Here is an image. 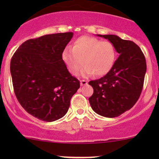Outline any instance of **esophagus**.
I'll return each instance as SVG.
<instances>
[{"label":"esophagus","instance_id":"34e87169","mask_svg":"<svg viewBox=\"0 0 159 159\" xmlns=\"http://www.w3.org/2000/svg\"><path fill=\"white\" fill-rule=\"evenodd\" d=\"M88 84L87 81H85V80H81V86H84L87 85Z\"/></svg>","mask_w":159,"mask_h":159}]
</instances>
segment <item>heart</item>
<instances>
[{
  "label": "heart",
  "instance_id": "b5f03b06",
  "mask_svg": "<svg viewBox=\"0 0 159 159\" xmlns=\"http://www.w3.org/2000/svg\"><path fill=\"white\" fill-rule=\"evenodd\" d=\"M116 49L109 41H102L91 36H81L75 41L72 48H66L62 53V59L69 72L76 75L82 70L83 76L100 77L110 72L116 60Z\"/></svg>",
  "mask_w": 159,
  "mask_h": 159
}]
</instances>
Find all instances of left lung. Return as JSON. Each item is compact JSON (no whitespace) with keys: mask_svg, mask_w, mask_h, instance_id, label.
Returning <instances> with one entry per match:
<instances>
[{"mask_svg":"<svg viewBox=\"0 0 159 159\" xmlns=\"http://www.w3.org/2000/svg\"><path fill=\"white\" fill-rule=\"evenodd\" d=\"M97 36L108 39L120 56L108 73L89 82L93 88L89 102L96 114L116 117L132 108L139 98L147 63L141 49L134 42L116 35Z\"/></svg>","mask_w":159,"mask_h":159,"instance_id":"8db88e82","label":"left lung"}]
</instances>
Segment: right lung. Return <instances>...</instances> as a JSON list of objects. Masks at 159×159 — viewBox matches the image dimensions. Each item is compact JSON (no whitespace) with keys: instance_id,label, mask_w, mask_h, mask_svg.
Segmentation results:
<instances>
[{"instance_id":"1","label":"right lung","mask_w":159,"mask_h":159,"mask_svg":"<svg viewBox=\"0 0 159 159\" xmlns=\"http://www.w3.org/2000/svg\"><path fill=\"white\" fill-rule=\"evenodd\" d=\"M72 36L66 32L28 39L12 57L10 72L16 98L28 114L40 120L63 117L80 87L62 59Z\"/></svg>"}]
</instances>
